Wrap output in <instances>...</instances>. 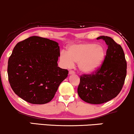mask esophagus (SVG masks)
<instances>
[{"label": "esophagus", "mask_w": 134, "mask_h": 134, "mask_svg": "<svg viewBox=\"0 0 134 134\" xmlns=\"http://www.w3.org/2000/svg\"><path fill=\"white\" fill-rule=\"evenodd\" d=\"M75 73V72L73 70H70V71H69V74H70V75H74Z\"/></svg>", "instance_id": "34e87169"}]
</instances>
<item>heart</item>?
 <instances>
[{"label":"heart","instance_id":"obj_1","mask_svg":"<svg viewBox=\"0 0 134 134\" xmlns=\"http://www.w3.org/2000/svg\"><path fill=\"white\" fill-rule=\"evenodd\" d=\"M105 51L101 46L94 43H80L70 46L66 53L61 52L60 61L66 68H71L73 63H78V68L85 73L95 71L102 64Z\"/></svg>","mask_w":134,"mask_h":134}]
</instances>
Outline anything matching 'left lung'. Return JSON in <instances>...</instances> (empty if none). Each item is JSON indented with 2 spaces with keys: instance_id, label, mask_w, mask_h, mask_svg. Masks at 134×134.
I'll return each instance as SVG.
<instances>
[{
  "instance_id": "obj_1",
  "label": "left lung",
  "mask_w": 134,
  "mask_h": 134,
  "mask_svg": "<svg viewBox=\"0 0 134 134\" xmlns=\"http://www.w3.org/2000/svg\"><path fill=\"white\" fill-rule=\"evenodd\" d=\"M108 46L102 64L91 74L80 76L78 93L83 101L101 104L115 98L127 75V61L122 46L108 36H100Z\"/></svg>"
}]
</instances>
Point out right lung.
I'll return each mask as SVG.
<instances>
[{
    "instance_id": "1",
    "label": "right lung",
    "mask_w": 134,
    "mask_h": 134,
    "mask_svg": "<svg viewBox=\"0 0 134 134\" xmlns=\"http://www.w3.org/2000/svg\"><path fill=\"white\" fill-rule=\"evenodd\" d=\"M58 42L38 36L19 42L9 58L8 79L14 93L32 104H44L54 98L68 71L58 66Z\"/></svg>"
}]
</instances>
